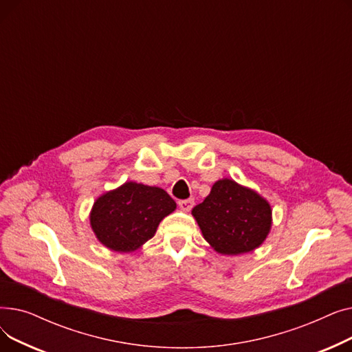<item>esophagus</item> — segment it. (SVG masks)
Wrapping results in <instances>:
<instances>
[{"instance_id": "obj_1", "label": "esophagus", "mask_w": 352, "mask_h": 352, "mask_svg": "<svg viewBox=\"0 0 352 352\" xmlns=\"http://www.w3.org/2000/svg\"><path fill=\"white\" fill-rule=\"evenodd\" d=\"M178 207H179L182 211H190V210L194 207V199H192V198L179 199V201H178Z\"/></svg>"}]
</instances>
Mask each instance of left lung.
Here are the masks:
<instances>
[{"label":"left lung","instance_id":"1","mask_svg":"<svg viewBox=\"0 0 352 352\" xmlns=\"http://www.w3.org/2000/svg\"><path fill=\"white\" fill-rule=\"evenodd\" d=\"M192 215L206 241L223 255L254 251L265 241L272 224L268 201L230 178L218 179Z\"/></svg>","mask_w":352,"mask_h":352}]
</instances>
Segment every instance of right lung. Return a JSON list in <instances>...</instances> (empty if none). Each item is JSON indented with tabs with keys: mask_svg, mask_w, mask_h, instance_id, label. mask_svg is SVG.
I'll list each match as a JSON object with an SVG mask.
<instances>
[{
	"mask_svg": "<svg viewBox=\"0 0 352 352\" xmlns=\"http://www.w3.org/2000/svg\"><path fill=\"white\" fill-rule=\"evenodd\" d=\"M175 208V201L162 188L128 181L96 199L89 224L102 245L131 252L153 238L161 221Z\"/></svg>",
	"mask_w": 352,
	"mask_h": 352,
	"instance_id": "obj_1",
	"label": "right lung"
}]
</instances>
